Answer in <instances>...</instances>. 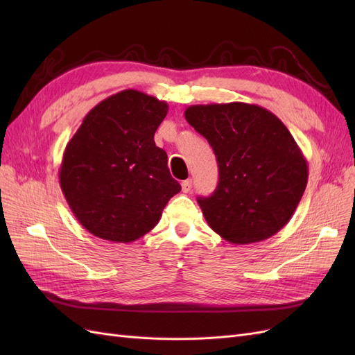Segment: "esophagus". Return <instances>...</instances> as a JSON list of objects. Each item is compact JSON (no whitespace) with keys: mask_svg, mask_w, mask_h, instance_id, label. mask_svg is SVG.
<instances>
[{"mask_svg":"<svg viewBox=\"0 0 355 355\" xmlns=\"http://www.w3.org/2000/svg\"><path fill=\"white\" fill-rule=\"evenodd\" d=\"M191 189H192V180H191V179L182 182V191H184V192H189Z\"/></svg>","mask_w":355,"mask_h":355,"instance_id":"34e87169","label":"esophagus"}]
</instances>
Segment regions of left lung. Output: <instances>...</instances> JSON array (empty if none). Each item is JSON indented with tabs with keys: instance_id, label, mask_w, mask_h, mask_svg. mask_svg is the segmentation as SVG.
<instances>
[{
	"instance_id": "1",
	"label": "left lung",
	"mask_w": 355,
	"mask_h": 355,
	"mask_svg": "<svg viewBox=\"0 0 355 355\" xmlns=\"http://www.w3.org/2000/svg\"><path fill=\"white\" fill-rule=\"evenodd\" d=\"M187 121L207 139L219 182L198 197L209 227L232 244L272 237L293 216L308 182V164L278 116L262 106L192 105Z\"/></svg>"
}]
</instances>
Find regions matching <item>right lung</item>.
Instances as JSON below:
<instances>
[{
	"instance_id": "1",
	"label": "right lung",
	"mask_w": 355,
	"mask_h": 355,
	"mask_svg": "<svg viewBox=\"0 0 355 355\" xmlns=\"http://www.w3.org/2000/svg\"><path fill=\"white\" fill-rule=\"evenodd\" d=\"M168 105L133 89L110 96L84 116L59 170L63 196L90 234L132 243L158 223L180 191L167 154L154 142Z\"/></svg>"
}]
</instances>
